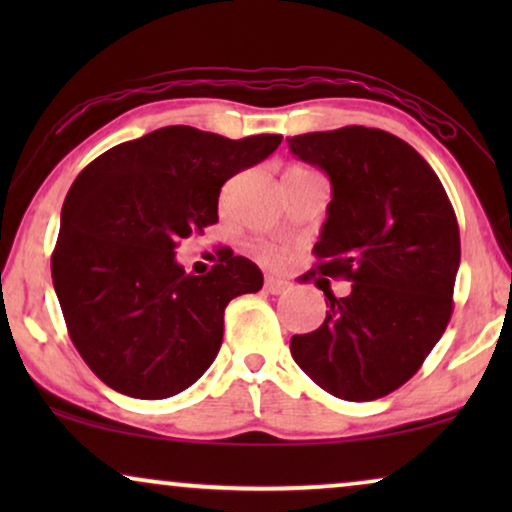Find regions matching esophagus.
Instances as JSON below:
<instances>
[{
  "label": "esophagus",
  "mask_w": 512,
  "mask_h": 512,
  "mask_svg": "<svg viewBox=\"0 0 512 512\" xmlns=\"http://www.w3.org/2000/svg\"><path fill=\"white\" fill-rule=\"evenodd\" d=\"M289 282L282 277H265V289H268L270 293H275V296H279V293L289 291Z\"/></svg>",
  "instance_id": "34e87169"
}]
</instances>
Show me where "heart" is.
<instances>
[{
  "instance_id": "obj_1",
  "label": "heart",
  "mask_w": 512,
  "mask_h": 512,
  "mask_svg": "<svg viewBox=\"0 0 512 512\" xmlns=\"http://www.w3.org/2000/svg\"><path fill=\"white\" fill-rule=\"evenodd\" d=\"M265 256H275V251H265Z\"/></svg>"
}]
</instances>
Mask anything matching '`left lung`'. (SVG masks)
I'll return each instance as SVG.
<instances>
[{
	"label": "left lung",
	"mask_w": 512,
	"mask_h": 512,
	"mask_svg": "<svg viewBox=\"0 0 512 512\" xmlns=\"http://www.w3.org/2000/svg\"><path fill=\"white\" fill-rule=\"evenodd\" d=\"M286 142L333 188L310 275L352 282L345 298L324 289V324L293 335L291 356L328 394L375 401L422 368L450 324L457 216L431 165L391 132L347 125Z\"/></svg>",
	"instance_id": "left-lung-1"
}]
</instances>
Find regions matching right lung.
I'll return each mask as SVG.
<instances>
[{
  "label": "right lung",
  "instance_id": "add662e5",
  "mask_svg": "<svg viewBox=\"0 0 512 512\" xmlns=\"http://www.w3.org/2000/svg\"><path fill=\"white\" fill-rule=\"evenodd\" d=\"M279 144L282 135L228 139L167 125L104 151L76 177L51 275L69 338L107 387L158 401L212 366L226 305L261 289L263 275L233 251L207 275H188L174 249L219 221L221 186Z\"/></svg>",
  "mask_w": 512,
  "mask_h": 512
}]
</instances>
